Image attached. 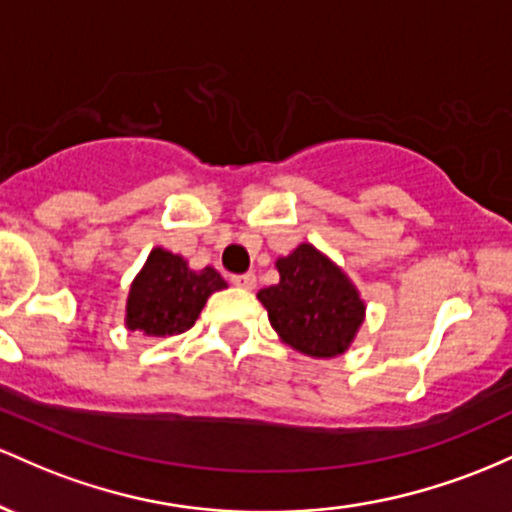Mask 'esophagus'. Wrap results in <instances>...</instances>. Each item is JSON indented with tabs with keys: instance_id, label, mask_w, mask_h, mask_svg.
I'll return each instance as SVG.
<instances>
[{
	"instance_id": "obj_1",
	"label": "esophagus",
	"mask_w": 512,
	"mask_h": 512,
	"mask_svg": "<svg viewBox=\"0 0 512 512\" xmlns=\"http://www.w3.org/2000/svg\"><path fill=\"white\" fill-rule=\"evenodd\" d=\"M234 285L237 287H244V290H251V287H256V275L254 273H241V275H232Z\"/></svg>"
}]
</instances>
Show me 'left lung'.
<instances>
[{"instance_id":"left-lung-1","label":"left lung","mask_w":512,"mask_h":512,"mask_svg":"<svg viewBox=\"0 0 512 512\" xmlns=\"http://www.w3.org/2000/svg\"><path fill=\"white\" fill-rule=\"evenodd\" d=\"M275 266L280 283L258 292L273 329L304 355H341L365 317L355 287L312 244H300Z\"/></svg>"}]
</instances>
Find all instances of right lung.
Instances as JSON below:
<instances>
[{
  "label": "right lung",
  "instance_id": "1",
  "mask_svg": "<svg viewBox=\"0 0 512 512\" xmlns=\"http://www.w3.org/2000/svg\"><path fill=\"white\" fill-rule=\"evenodd\" d=\"M227 287L215 268L191 271L181 256L164 249L149 254L128 297V326L147 336H176L188 331L215 290Z\"/></svg>",
  "mask_w": 512,
  "mask_h": 512
}]
</instances>
